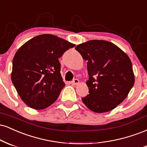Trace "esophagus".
Here are the masks:
<instances>
[{
    "label": "esophagus",
    "instance_id": "esophagus-1",
    "mask_svg": "<svg viewBox=\"0 0 147 147\" xmlns=\"http://www.w3.org/2000/svg\"><path fill=\"white\" fill-rule=\"evenodd\" d=\"M79 82H80V81L78 80V79H75V80L71 82V84H73V85H78L79 84Z\"/></svg>",
    "mask_w": 147,
    "mask_h": 147
}]
</instances>
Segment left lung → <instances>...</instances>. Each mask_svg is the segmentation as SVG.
Here are the masks:
<instances>
[{
  "label": "left lung",
  "instance_id": "left-lung-1",
  "mask_svg": "<svg viewBox=\"0 0 147 147\" xmlns=\"http://www.w3.org/2000/svg\"><path fill=\"white\" fill-rule=\"evenodd\" d=\"M75 49L87 61L89 94L82 98L83 103L96 113L113 110L127 97L135 82L129 57L106 40H91Z\"/></svg>",
  "mask_w": 147,
  "mask_h": 147
}]
</instances>
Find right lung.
<instances>
[{
	"instance_id": "1",
	"label": "right lung",
	"mask_w": 147,
	"mask_h": 147,
	"mask_svg": "<svg viewBox=\"0 0 147 147\" xmlns=\"http://www.w3.org/2000/svg\"><path fill=\"white\" fill-rule=\"evenodd\" d=\"M75 46L52 34H41L18 49L13 59L11 79L27 106L43 109L56 100L65 86L58 58Z\"/></svg>"
}]
</instances>
